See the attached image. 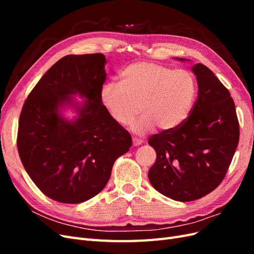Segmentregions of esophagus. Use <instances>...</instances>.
<instances>
[{
  "mask_svg": "<svg viewBox=\"0 0 254 254\" xmlns=\"http://www.w3.org/2000/svg\"><path fill=\"white\" fill-rule=\"evenodd\" d=\"M143 143V140H141V139H136V137H133L132 139V144H133V146H139V145H141Z\"/></svg>",
  "mask_w": 254,
  "mask_h": 254,
  "instance_id": "esophagus-1",
  "label": "esophagus"
}]
</instances>
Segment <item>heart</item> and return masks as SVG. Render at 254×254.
<instances>
[{
	"label": "heart",
	"mask_w": 254,
	"mask_h": 254,
	"mask_svg": "<svg viewBox=\"0 0 254 254\" xmlns=\"http://www.w3.org/2000/svg\"><path fill=\"white\" fill-rule=\"evenodd\" d=\"M197 93L193 74L150 61H136L120 74V84L108 82L99 91V101L111 119L128 125L137 114L131 131L147 134L156 126L162 131L178 128L189 117Z\"/></svg>",
	"instance_id": "b5f03b06"
}]
</instances>
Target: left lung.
Here are the masks:
<instances>
[{"mask_svg": "<svg viewBox=\"0 0 254 254\" xmlns=\"http://www.w3.org/2000/svg\"><path fill=\"white\" fill-rule=\"evenodd\" d=\"M191 72L198 97L190 117L178 128L148 140L157 152L148 172L151 186L182 202L196 200L219 186L240 140L235 105L228 89L204 64L193 65Z\"/></svg>", "mask_w": 254, "mask_h": 254, "instance_id": "1", "label": "left lung"}]
</instances>
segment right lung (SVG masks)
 I'll return each instance as SVG.
<instances>
[{
	"mask_svg": "<svg viewBox=\"0 0 254 254\" xmlns=\"http://www.w3.org/2000/svg\"><path fill=\"white\" fill-rule=\"evenodd\" d=\"M105 64L103 54L63 57L38 81L21 111L22 164L38 189L58 202L80 203L97 195L115 160L131 147V135L99 101ZM65 109L75 113L72 119Z\"/></svg>",
	"mask_w": 254,
	"mask_h": 254,
	"instance_id": "right-lung-1",
	"label": "right lung"
}]
</instances>
